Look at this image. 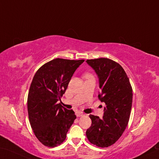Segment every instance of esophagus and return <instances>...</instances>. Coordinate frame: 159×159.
Segmentation results:
<instances>
[{"instance_id": "34e87169", "label": "esophagus", "mask_w": 159, "mask_h": 159, "mask_svg": "<svg viewBox=\"0 0 159 159\" xmlns=\"http://www.w3.org/2000/svg\"><path fill=\"white\" fill-rule=\"evenodd\" d=\"M76 116H77V117H80V116H84V114H83L82 112H76Z\"/></svg>"}]
</instances>
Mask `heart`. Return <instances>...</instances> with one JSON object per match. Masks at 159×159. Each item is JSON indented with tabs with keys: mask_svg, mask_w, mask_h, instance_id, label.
<instances>
[{
	"mask_svg": "<svg viewBox=\"0 0 159 159\" xmlns=\"http://www.w3.org/2000/svg\"><path fill=\"white\" fill-rule=\"evenodd\" d=\"M89 76H90V75H89V74H85V75H84V77H89Z\"/></svg>",
	"mask_w": 159,
	"mask_h": 159,
	"instance_id": "1",
	"label": "heart"
}]
</instances>
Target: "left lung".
<instances>
[{"label":"left lung","mask_w":159,"mask_h":159,"mask_svg":"<svg viewBox=\"0 0 159 159\" xmlns=\"http://www.w3.org/2000/svg\"><path fill=\"white\" fill-rule=\"evenodd\" d=\"M99 79L98 98L105 103L102 119L89 115L91 126L86 135L98 147H108L117 141L129 123L133 101V89L129 77L118 63L107 58L88 59Z\"/></svg>","instance_id":"8db88e82"}]
</instances>
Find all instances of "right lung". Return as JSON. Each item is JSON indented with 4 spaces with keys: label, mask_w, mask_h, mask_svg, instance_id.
Returning a JSON list of instances; mask_svg holds the SVG:
<instances>
[{
    "label": "right lung",
    "mask_w": 159,
    "mask_h": 159,
    "mask_svg": "<svg viewBox=\"0 0 159 159\" xmlns=\"http://www.w3.org/2000/svg\"><path fill=\"white\" fill-rule=\"evenodd\" d=\"M84 60L55 58L36 72L28 95L29 118L36 138L44 146L54 147L66 140L76 115L57 101L65 93L75 71Z\"/></svg>",
    "instance_id": "1"
}]
</instances>
